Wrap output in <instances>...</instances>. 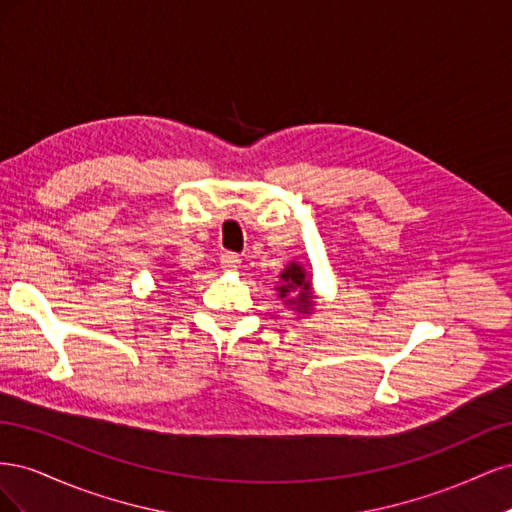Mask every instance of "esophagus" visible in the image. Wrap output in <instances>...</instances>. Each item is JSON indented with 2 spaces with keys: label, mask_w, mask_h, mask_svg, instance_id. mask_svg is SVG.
<instances>
[{
  "label": "esophagus",
  "mask_w": 512,
  "mask_h": 512,
  "mask_svg": "<svg viewBox=\"0 0 512 512\" xmlns=\"http://www.w3.org/2000/svg\"><path fill=\"white\" fill-rule=\"evenodd\" d=\"M220 262H222V269L235 271V269H239V265H241V258H239L235 252H224V254L220 256Z\"/></svg>",
  "instance_id": "obj_1"
}]
</instances>
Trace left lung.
Listing matches in <instances>:
<instances>
[{
  "label": "left lung",
  "mask_w": 512,
  "mask_h": 512,
  "mask_svg": "<svg viewBox=\"0 0 512 512\" xmlns=\"http://www.w3.org/2000/svg\"><path fill=\"white\" fill-rule=\"evenodd\" d=\"M284 284L277 288L280 290V297H288V294L294 290V288H301L297 290V294H292V299H288L290 305H297V309H303V312H307L309 305H312V288H309V280L305 277V271L301 265H288V269L280 275ZM297 296L298 299L294 300L293 297Z\"/></svg>",
  "instance_id": "1"
}]
</instances>
